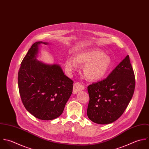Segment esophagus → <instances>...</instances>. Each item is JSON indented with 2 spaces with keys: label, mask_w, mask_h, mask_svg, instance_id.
I'll return each instance as SVG.
<instances>
[{
  "label": "esophagus",
  "mask_w": 149,
  "mask_h": 149,
  "mask_svg": "<svg viewBox=\"0 0 149 149\" xmlns=\"http://www.w3.org/2000/svg\"><path fill=\"white\" fill-rule=\"evenodd\" d=\"M84 89H85V87L82 84H81L79 82L75 83L73 86V93L77 94L78 92L82 91Z\"/></svg>",
  "instance_id": "1"
}]
</instances>
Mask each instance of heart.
Masks as SVG:
<instances>
[{
    "label": "heart",
    "mask_w": 149,
    "mask_h": 149,
    "mask_svg": "<svg viewBox=\"0 0 149 149\" xmlns=\"http://www.w3.org/2000/svg\"><path fill=\"white\" fill-rule=\"evenodd\" d=\"M79 64H85L84 72L89 80L96 81L101 79L107 74L111 65V59L100 50L90 49L79 52L74 59L67 58L64 67L67 72L72 74L78 70Z\"/></svg>",
    "instance_id": "obj_1"
}]
</instances>
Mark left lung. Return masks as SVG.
Instances as JSON below:
<instances>
[{
    "label": "left lung",
    "mask_w": 149,
    "mask_h": 149,
    "mask_svg": "<svg viewBox=\"0 0 149 149\" xmlns=\"http://www.w3.org/2000/svg\"><path fill=\"white\" fill-rule=\"evenodd\" d=\"M135 86V75L127 55L107 78L88 86L89 119L100 124L118 120L130 102Z\"/></svg>",
    "instance_id": "obj_1"
}]
</instances>
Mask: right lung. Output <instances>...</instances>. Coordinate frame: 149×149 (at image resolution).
Masks as SVG:
<instances>
[{"label":"right lung","instance_id":"obj_1","mask_svg":"<svg viewBox=\"0 0 149 149\" xmlns=\"http://www.w3.org/2000/svg\"><path fill=\"white\" fill-rule=\"evenodd\" d=\"M41 44L34 42L24 58L18 83L26 109L37 119L51 120L63 113L72 93L74 82L64 75L58 64H47L36 59Z\"/></svg>","mask_w":149,"mask_h":149}]
</instances>
